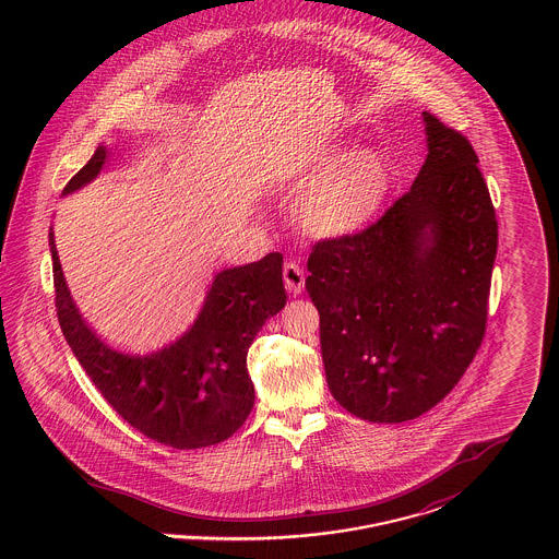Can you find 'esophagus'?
Listing matches in <instances>:
<instances>
[{"instance_id": "esophagus-1", "label": "esophagus", "mask_w": 559, "mask_h": 559, "mask_svg": "<svg viewBox=\"0 0 559 559\" xmlns=\"http://www.w3.org/2000/svg\"><path fill=\"white\" fill-rule=\"evenodd\" d=\"M283 278H285V287L292 295H299L304 292V285H306V276H304V270L299 264L295 262H287L283 267Z\"/></svg>"}]
</instances>
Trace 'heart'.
Instances as JSON below:
<instances>
[{
	"label": "heart",
	"mask_w": 559,
	"mask_h": 559,
	"mask_svg": "<svg viewBox=\"0 0 559 559\" xmlns=\"http://www.w3.org/2000/svg\"><path fill=\"white\" fill-rule=\"evenodd\" d=\"M331 144L312 163L319 174L295 205L299 228L314 239H344L360 233L383 207L390 169L374 148Z\"/></svg>",
	"instance_id": "obj_1"
}]
</instances>
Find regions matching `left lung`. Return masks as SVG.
<instances>
[{
	"instance_id": "1",
	"label": "left lung",
	"mask_w": 559,
	"mask_h": 559,
	"mask_svg": "<svg viewBox=\"0 0 559 559\" xmlns=\"http://www.w3.org/2000/svg\"><path fill=\"white\" fill-rule=\"evenodd\" d=\"M427 159L367 230L314 245L306 278L326 383L352 415L402 424L433 408L478 352L497 217L478 155L424 110Z\"/></svg>"
}]
</instances>
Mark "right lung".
Wrapping results in <instances>:
<instances>
[{"label":"right lung","mask_w":559,"mask_h":559,"mask_svg":"<svg viewBox=\"0 0 559 559\" xmlns=\"http://www.w3.org/2000/svg\"><path fill=\"white\" fill-rule=\"evenodd\" d=\"M107 155V146H98L62 194L96 180ZM48 237L60 329L108 404L146 438L180 451L230 438L255 402L247 349L264 322L287 304L283 255L267 253L260 262L219 270L197 319L180 337L146 354H128L87 326L67 287L52 226Z\"/></svg>","instance_id":"obj_1"}]
</instances>
